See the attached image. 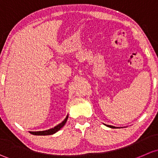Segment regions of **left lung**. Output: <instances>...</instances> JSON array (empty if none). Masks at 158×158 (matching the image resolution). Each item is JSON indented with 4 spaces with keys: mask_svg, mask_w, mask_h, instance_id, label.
<instances>
[{
    "mask_svg": "<svg viewBox=\"0 0 158 158\" xmlns=\"http://www.w3.org/2000/svg\"><path fill=\"white\" fill-rule=\"evenodd\" d=\"M106 126H107V127H110V128H116L115 127V126H109V125H106V124H104Z\"/></svg>",
    "mask_w": 158,
    "mask_h": 158,
    "instance_id": "obj_1",
    "label": "left lung"
}]
</instances>
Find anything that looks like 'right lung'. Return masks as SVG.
Segmentation results:
<instances>
[{
    "label": "right lung",
    "instance_id": "add662e5",
    "mask_svg": "<svg viewBox=\"0 0 158 158\" xmlns=\"http://www.w3.org/2000/svg\"><path fill=\"white\" fill-rule=\"evenodd\" d=\"M68 118V115H67L66 118L61 122L60 124L57 125L56 126H55L54 128H52L50 129L45 130V131H30L32 135H53L55 133H56L57 131H59L63 126L65 125L66 122H67Z\"/></svg>",
    "mask_w": 158,
    "mask_h": 158
}]
</instances>
